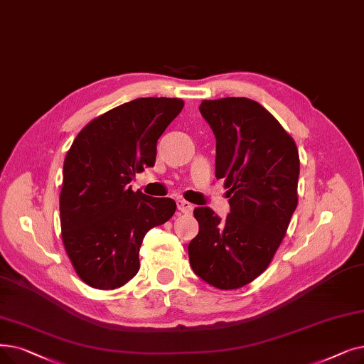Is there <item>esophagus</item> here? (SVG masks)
Here are the masks:
<instances>
[{
  "instance_id": "obj_1",
  "label": "esophagus",
  "mask_w": 364,
  "mask_h": 364,
  "mask_svg": "<svg viewBox=\"0 0 364 364\" xmlns=\"http://www.w3.org/2000/svg\"><path fill=\"white\" fill-rule=\"evenodd\" d=\"M177 207H178V210H180L183 214H191V213L193 211V205H192L191 202L184 200V199H180V200L177 202Z\"/></svg>"
}]
</instances>
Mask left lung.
Segmentation results:
<instances>
[{"label": "left lung", "instance_id": "left-lung-1", "mask_svg": "<svg viewBox=\"0 0 364 364\" xmlns=\"http://www.w3.org/2000/svg\"><path fill=\"white\" fill-rule=\"evenodd\" d=\"M215 136V177L225 180L230 213L193 211L199 233L188 244L193 272L210 286H247L269 266L297 207L299 151L293 138L259 102L202 101Z\"/></svg>", "mask_w": 364, "mask_h": 364}]
</instances>
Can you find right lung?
<instances>
[{"mask_svg": "<svg viewBox=\"0 0 364 364\" xmlns=\"http://www.w3.org/2000/svg\"><path fill=\"white\" fill-rule=\"evenodd\" d=\"M184 107L177 98H138L93 119L67 153L59 198L67 255L87 286L114 290L139 269L146 233L177 203L134 192L135 172L156 162L157 139Z\"/></svg>", "mask_w": 364, "mask_h": 364, "instance_id": "1", "label": "right lung"}]
</instances>
